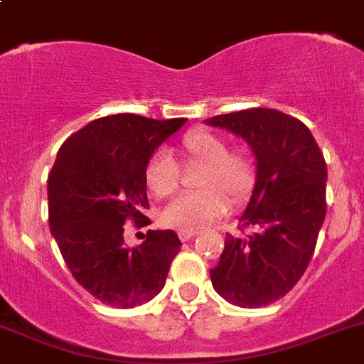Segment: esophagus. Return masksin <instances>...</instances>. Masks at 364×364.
I'll return each instance as SVG.
<instances>
[{
  "label": "esophagus",
  "mask_w": 364,
  "mask_h": 364,
  "mask_svg": "<svg viewBox=\"0 0 364 364\" xmlns=\"http://www.w3.org/2000/svg\"><path fill=\"white\" fill-rule=\"evenodd\" d=\"M193 236H197V230H179V237H181V241L192 240Z\"/></svg>",
  "instance_id": "34e87169"
}]
</instances>
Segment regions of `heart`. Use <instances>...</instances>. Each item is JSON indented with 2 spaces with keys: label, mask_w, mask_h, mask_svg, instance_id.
<instances>
[{
  "label": "heart",
  "mask_w": 364,
  "mask_h": 364,
  "mask_svg": "<svg viewBox=\"0 0 364 364\" xmlns=\"http://www.w3.org/2000/svg\"><path fill=\"white\" fill-rule=\"evenodd\" d=\"M186 160L203 165L197 186L183 193L161 213L164 225L179 230H199L225 215L230 203L248 199L255 185V164L245 149H229L227 141L213 132L197 130L183 137ZM146 185L156 197H168L179 186V168L165 151H156L146 165Z\"/></svg>",
  "instance_id": "obj_1"
}]
</instances>
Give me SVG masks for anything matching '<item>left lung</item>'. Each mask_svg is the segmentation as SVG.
<instances>
[{
	"label": "left lung",
	"mask_w": 364,
	"mask_h": 364,
	"mask_svg": "<svg viewBox=\"0 0 364 364\" xmlns=\"http://www.w3.org/2000/svg\"><path fill=\"white\" fill-rule=\"evenodd\" d=\"M240 135L257 160L255 186L241 215L248 236H225L215 291L241 308L284 297L310 264L326 218L328 167L304 123L274 109H247L205 119Z\"/></svg>",
	"instance_id": "left-lung-1"
}]
</instances>
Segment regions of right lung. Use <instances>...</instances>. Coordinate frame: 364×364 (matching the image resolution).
<instances>
[{
    "label": "right lung",
    "mask_w": 364,
    "mask_h": 364,
    "mask_svg": "<svg viewBox=\"0 0 364 364\" xmlns=\"http://www.w3.org/2000/svg\"><path fill=\"white\" fill-rule=\"evenodd\" d=\"M185 117L151 119L114 114L90 121L58 151L47 179L50 234L72 277L114 308H134L164 289L181 248L174 230H148L146 241L124 247V223L144 227L149 208L146 165Z\"/></svg>",
    "instance_id": "add662e5"
}]
</instances>
